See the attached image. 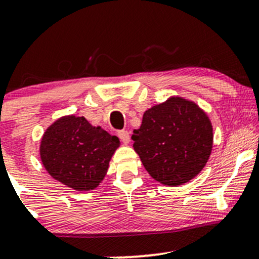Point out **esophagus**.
Here are the masks:
<instances>
[{"instance_id": "1", "label": "esophagus", "mask_w": 259, "mask_h": 259, "mask_svg": "<svg viewBox=\"0 0 259 259\" xmlns=\"http://www.w3.org/2000/svg\"><path fill=\"white\" fill-rule=\"evenodd\" d=\"M118 136H119V139L121 140V142H123V144L127 145L130 142V135H129V133L125 132V130H121V132L118 133Z\"/></svg>"}]
</instances>
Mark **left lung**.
<instances>
[{
  "label": "left lung",
  "mask_w": 259,
  "mask_h": 259,
  "mask_svg": "<svg viewBox=\"0 0 259 259\" xmlns=\"http://www.w3.org/2000/svg\"><path fill=\"white\" fill-rule=\"evenodd\" d=\"M134 150L154 180L184 185L206 167L213 147V126L197 103L180 96L148 108L134 130Z\"/></svg>",
  "instance_id": "1"
}]
</instances>
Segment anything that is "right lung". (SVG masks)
I'll return each mask as SVG.
<instances>
[{"mask_svg": "<svg viewBox=\"0 0 259 259\" xmlns=\"http://www.w3.org/2000/svg\"><path fill=\"white\" fill-rule=\"evenodd\" d=\"M120 141L85 117L58 118L45 130L40 159L53 179L75 191L95 190L105 179Z\"/></svg>", "mask_w": 259, "mask_h": 259, "instance_id": "1", "label": "right lung"}]
</instances>
